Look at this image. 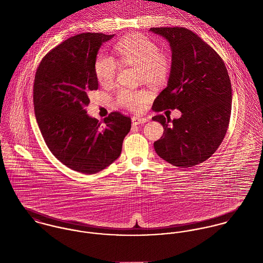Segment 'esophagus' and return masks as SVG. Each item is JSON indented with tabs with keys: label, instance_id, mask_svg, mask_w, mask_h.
I'll use <instances>...</instances> for the list:
<instances>
[{
	"label": "esophagus",
	"instance_id": "1",
	"mask_svg": "<svg viewBox=\"0 0 263 263\" xmlns=\"http://www.w3.org/2000/svg\"><path fill=\"white\" fill-rule=\"evenodd\" d=\"M149 119L146 118V117H138V116H134L132 118V122H133V125H139V124H143L145 122H147Z\"/></svg>",
	"mask_w": 263,
	"mask_h": 263
}]
</instances>
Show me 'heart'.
<instances>
[{
  "mask_svg": "<svg viewBox=\"0 0 263 263\" xmlns=\"http://www.w3.org/2000/svg\"><path fill=\"white\" fill-rule=\"evenodd\" d=\"M120 63L140 68V78L151 85L163 84L171 72L172 60L168 52L160 50L156 41L143 34H134L121 39L116 45ZM119 71L118 62L108 54L100 53L94 63V73L101 85H109ZM149 99L143 90L121 89L117 92V103L126 109L139 111Z\"/></svg>",
  "mask_w": 263,
  "mask_h": 263,
  "instance_id": "b5f03b06",
  "label": "heart"
}]
</instances>
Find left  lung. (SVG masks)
<instances>
[{
  "label": "left lung",
  "mask_w": 263,
  "mask_h": 263,
  "mask_svg": "<svg viewBox=\"0 0 263 263\" xmlns=\"http://www.w3.org/2000/svg\"><path fill=\"white\" fill-rule=\"evenodd\" d=\"M150 31L166 38L172 51L167 87L154 101V111L179 109L173 120L162 114L164 133L154 143L159 157L181 168L209 159L222 144L228 129L232 88L222 58L197 34L182 27H156Z\"/></svg>",
  "instance_id": "left-lung-1"
}]
</instances>
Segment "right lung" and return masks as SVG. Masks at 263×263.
Here are the masks:
<instances>
[{"instance_id": "1", "label": "right lung", "mask_w": 263, "mask_h": 263, "mask_svg": "<svg viewBox=\"0 0 263 263\" xmlns=\"http://www.w3.org/2000/svg\"><path fill=\"white\" fill-rule=\"evenodd\" d=\"M113 36L87 32L68 38L44 55L34 79V112L45 144L64 165L84 174L112 164L132 126L130 118L117 111L102 122L86 111L90 93L98 89V50Z\"/></svg>"}]
</instances>
